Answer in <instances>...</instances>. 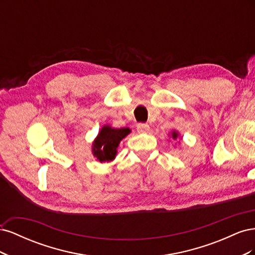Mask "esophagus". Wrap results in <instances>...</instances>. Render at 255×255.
Returning <instances> with one entry per match:
<instances>
[{"label": "esophagus", "instance_id": "esophagus-1", "mask_svg": "<svg viewBox=\"0 0 255 255\" xmlns=\"http://www.w3.org/2000/svg\"><path fill=\"white\" fill-rule=\"evenodd\" d=\"M137 130L138 133H146L150 130V127L148 125H145V123H138Z\"/></svg>", "mask_w": 255, "mask_h": 255}]
</instances>
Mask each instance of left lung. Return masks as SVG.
I'll return each instance as SVG.
<instances>
[{
    "label": "left lung",
    "instance_id": "1",
    "mask_svg": "<svg viewBox=\"0 0 255 255\" xmlns=\"http://www.w3.org/2000/svg\"><path fill=\"white\" fill-rule=\"evenodd\" d=\"M169 137H170L171 139H173V140H176V139H180V134H179V132H177V130L173 129L172 132L169 134Z\"/></svg>",
    "mask_w": 255,
    "mask_h": 255
}]
</instances>
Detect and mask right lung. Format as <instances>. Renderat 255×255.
<instances>
[{"instance_id": "1", "label": "right lung", "mask_w": 255, "mask_h": 255, "mask_svg": "<svg viewBox=\"0 0 255 255\" xmlns=\"http://www.w3.org/2000/svg\"><path fill=\"white\" fill-rule=\"evenodd\" d=\"M130 133L128 128H115L105 125L92 141L91 152L100 163H111L117 155V149L123 138Z\"/></svg>"}]
</instances>
